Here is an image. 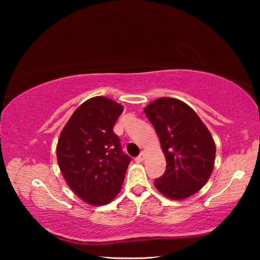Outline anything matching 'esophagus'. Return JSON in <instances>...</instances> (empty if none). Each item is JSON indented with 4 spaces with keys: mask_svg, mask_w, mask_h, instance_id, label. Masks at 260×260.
<instances>
[{
    "mask_svg": "<svg viewBox=\"0 0 260 260\" xmlns=\"http://www.w3.org/2000/svg\"><path fill=\"white\" fill-rule=\"evenodd\" d=\"M143 159H144V152L142 151L138 157L135 158V161H136V162H141Z\"/></svg>",
    "mask_w": 260,
    "mask_h": 260,
    "instance_id": "obj_1",
    "label": "esophagus"
}]
</instances>
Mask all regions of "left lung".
I'll list each match as a JSON object with an SVG mask.
<instances>
[{"mask_svg":"<svg viewBox=\"0 0 260 260\" xmlns=\"http://www.w3.org/2000/svg\"><path fill=\"white\" fill-rule=\"evenodd\" d=\"M166 158V171L155 187L171 200L188 199L204 187L212 173L215 144L197 113L172 98L155 100L144 108Z\"/></svg>","mask_w":260,"mask_h":260,"instance_id":"8db88e82","label":"left lung"}]
</instances>
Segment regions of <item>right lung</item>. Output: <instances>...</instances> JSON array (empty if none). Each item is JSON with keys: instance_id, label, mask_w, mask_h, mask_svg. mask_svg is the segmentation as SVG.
<instances>
[{"instance_id": "add662e5", "label": "right lung", "mask_w": 260, "mask_h": 260, "mask_svg": "<svg viewBox=\"0 0 260 260\" xmlns=\"http://www.w3.org/2000/svg\"><path fill=\"white\" fill-rule=\"evenodd\" d=\"M122 105L104 96L83 102L61 129L57 161L72 191L87 204L113 201L121 189L131 157L122 152L113 126Z\"/></svg>"}]
</instances>
